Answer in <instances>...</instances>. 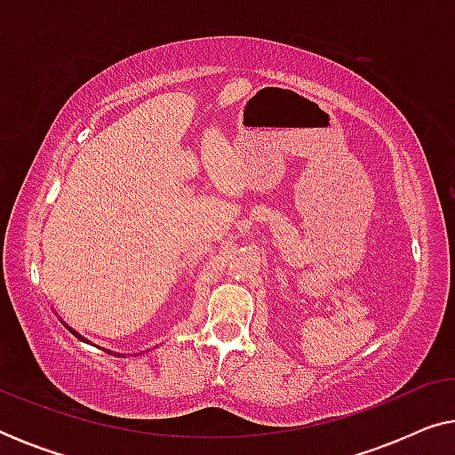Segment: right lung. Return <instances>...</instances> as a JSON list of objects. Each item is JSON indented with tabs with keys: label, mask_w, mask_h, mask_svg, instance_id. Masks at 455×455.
Returning a JSON list of instances; mask_svg holds the SVG:
<instances>
[{
	"label": "right lung",
	"mask_w": 455,
	"mask_h": 455,
	"mask_svg": "<svg viewBox=\"0 0 455 455\" xmlns=\"http://www.w3.org/2000/svg\"><path fill=\"white\" fill-rule=\"evenodd\" d=\"M66 327H68V325H66ZM68 329H70L72 335H76V338H78L80 341H86V344H91V341L86 339V338H83V335H80V333L76 331V329H72V327H68ZM105 352H108V354H114V356H124V354H117V352H111V350H105ZM147 352H148V350H147ZM139 354H142V352H139ZM139 354H134V356H139ZM128 356H132V354H128Z\"/></svg>",
	"instance_id": "obj_1"
}]
</instances>
